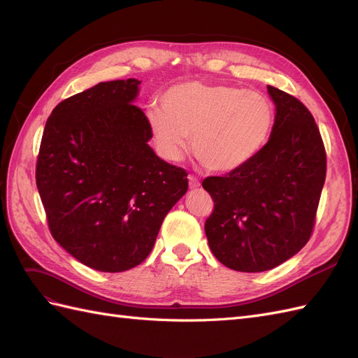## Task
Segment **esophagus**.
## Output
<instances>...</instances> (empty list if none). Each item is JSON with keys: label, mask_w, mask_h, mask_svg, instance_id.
I'll use <instances>...</instances> for the list:
<instances>
[{"label": "esophagus", "mask_w": 358, "mask_h": 358, "mask_svg": "<svg viewBox=\"0 0 358 358\" xmlns=\"http://www.w3.org/2000/svg\"><path fill=\"white\" fill-rule=\"evenodd\" d=\"M188 179H189V188H199L200 187V182H199V179L196 176L189 175Z\"/></svg>", "instance_id": "obj_1"}]
</instances>
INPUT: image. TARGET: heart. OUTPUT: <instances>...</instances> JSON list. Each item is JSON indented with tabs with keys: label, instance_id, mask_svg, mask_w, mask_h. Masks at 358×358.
Here are the masks:
<instances>
[{
	"label": "heart",
	"instance_id": "b5f03b06",
	"mask_svg": "<svg viewBox=\"0 0 358 358\" xmlns=\"http://www.w3.org/2000/svg\"><path fill=\"white\" fill-rule=\"evenodd\" d=\"M148 122L159 154L179 159L192 137V152L216 173L245 166L264 148L275 124V106L263 92L199 80L171 86Z\"/></svg>",
	"mask_w": 358,
	"mask_h": 358
}]
</instances>
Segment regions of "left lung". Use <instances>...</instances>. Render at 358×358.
<instances>
[{"instance_id": "left-lung-1", "label": "left lung", "mask_w": 358, "mask_h": 358, "mask_svg": "<svg viewBox=\"0 0 358 358\" xmlns=\"http://www.w3.org/2000/svg\"><path fill=\"white\" fill-rule=\"evenodd\" d=\"M272 134L245 166L209 176L215 203L204 231L212 254L237 272H266L305 246L315 224L327 159L308 107L275 86Z\"/></svg>"}]
</instances>
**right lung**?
I'll list each match as a JSON object with an SVG mask.
<instances>
[{
    "label": "right lung",
    "instance_id": "right-lung-1",
    "mask_svg": "<svg viewBox=\"0 0 358 358\" xmlns=\"http://www.w3.org/2000/svg\"><path fill=\"white\" fill-rule=\"evenodd\" d=\"M140 80L100 82L61 101L43 131L36 182L49 230L100 272L138 266L188 189V173L155 155Z\"/></svg>",
    "mask_w": 358,
    "mask_h": 358
}]
</instances>
